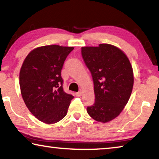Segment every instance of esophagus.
<instances>
[{"instance_id": "obj_1", "label": "esophagus", "mask_w": 159, "mask_h": 159, "mask_svg": "<svg viewBox=\"0 0 159 159\" xmlns=\"http://www.w3.org/2000/svg\"><path fill=\"white\" fill-rule=\"evenodd\" d=\"M81 95H82V92H78L76 93V97H80Z\"/></svg>"}]
</instances>
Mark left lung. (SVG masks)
<instances>
[{
	"label": "left lung",
	"instance_id": "left-lung-1",
	"mask_svg": "<svg viewBox=\"0 0 159 159\" xmlns=\"http://www.w3.org/2000/svg\"><path fill=\"white\" fill-rule=\"evenodd\" d=\"M81 55L93 77L95 103L88 114L98 122L107 123L117 117L130 98L133 71L122 50L109 44L83 47Z\"/></svg>",
	"mask_w": 159,
	"mask_h": 159
}]
</instances>
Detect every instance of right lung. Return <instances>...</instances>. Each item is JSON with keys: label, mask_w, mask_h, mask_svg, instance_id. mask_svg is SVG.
Here are the masks:
<instances>
[{"label": "right lung", "mask_w": 159, "mask_h": 159, "mask_svg": "<svg viewBox=\"0 0 159 159\" xmlns=\"http://www.w3.org/2000/svg\"><path fill=\"white\" fill-rule=\"evenodd\" d=\"M73 47L57 45L37 48L24 61L20 86L26 106L35 117L47 124L65 116L74 96L63 90L61 76L64 61Z\"/></svg>", "instance_id": "obj_1"}]
</instances>
